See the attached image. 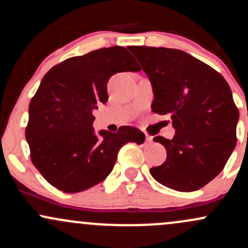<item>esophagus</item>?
<instances>
[{
	"instance_id": "obj_1",
	"label": "esophagus",
	"mask_w": 248,
	"mask_h": 248,
	"mask_svg": "<svg viewBox=\"0 0 248 248\" xmlns=\"http://www.w3.org/2000/svg\"><path fill=\"white\" fill-rule=\"evenodd\" d=\"M146 143L147 144H152L153 143V138L152 136H146Z\"/></svg>"
}]
</instances>
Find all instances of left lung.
<instances>
[{
    "label": "left lung",
    "mask_w": 248,
    "mask_h": 248,
    "mask_svg": "<svg viewBox=\"0 0 248 248\" xmlns=\"http://www.w3.org/2000/svg\"><path fill=\"white\" fill-rule=\"evenodd\" d=\"M153 86L154 113L170 115L175 135L156 136L167 161L150 173L177 191H195L211 182L237 144L239 110L229 84L205 62L168 47L130 46Z\"/></svg>",
    "instance_id": "left-lung-1"
}]
</instances>
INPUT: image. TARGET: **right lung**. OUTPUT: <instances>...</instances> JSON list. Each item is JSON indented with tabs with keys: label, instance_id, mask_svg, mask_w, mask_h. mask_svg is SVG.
<instances>
[{
	"label": "right lung",
	"instance_id": "right-lung-1",
	"mask_svg": "<svg viewBox=\"0 0 248 248\" xmlns=\"http://www.w3.org/2000/svg\"><path fill=\"white\" fill-rule=\"evenodd\" d=\"M140 70L127 49L112 46L66 59L44 76L30 101L25 139L33 166L51 186L67 193L90 189L109 175L124 144L143 143L146 136L134 127L99 135L93 128L110 77Z\"/></svg>",
	"mask_w": 248,
	"mask_h": 248
}]
</instances>
